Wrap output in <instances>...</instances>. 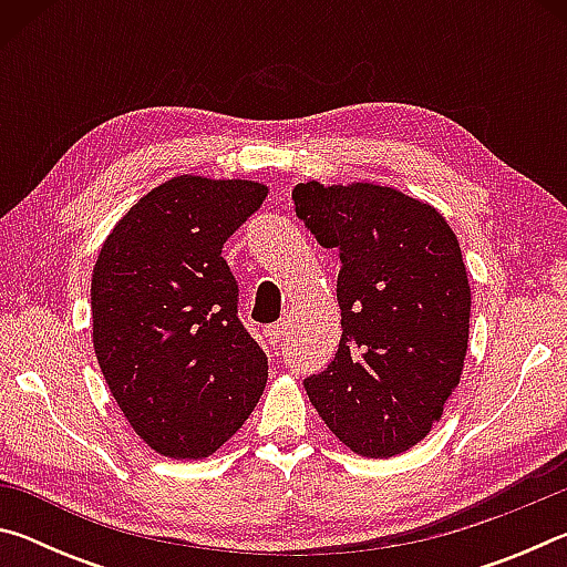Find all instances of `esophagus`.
I'll return each mask as SVG.
<instances>
[{
    "label": "esophagus",
    "instance_id": "esophagus-1",
    "mask_svg": "<svg viewBox=\"0 0 567 567\" xmlns=\"http://www.w3.org/2000/svg\"><path fill=\"white\" fill-rule=\"evenodd\" d=\"M285 330H287V322H285V320L270 324V340H272V342L285 340Z\"/></svg>",
    "mask_w": 567,
    "mask_h": 567
}]
</instances>
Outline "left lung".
<instances>
[{
	"instance_id": "1",
	"label": "left lung",
	"mask_w": 567,
	"mask_h": 567,
	"mask_svg": "<svg viewBox=\"0 0 567 567\" xmlns=\"http://www.w3.org/2000/svg\"><path fill=\"white\" fill-rule=\"evenodd\" d=\"M295 213L340 255L342 338L305 390L334 435L364 457L420 443L463 372L470 285L457 237L398 189L297 185Z\"/></svg>"
}]
</instances>
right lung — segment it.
I'll use <instances>...</instances> for the list:
<instances>
[{
  "mask_svg": "<svg viewBox=\"0 0 567 567\" xmlns=\"http://www.w3.org/2000/svg\"><path fill=\"white\" fill-rule=\"evenodd\" d=\"M265 197L257 182L175 177L100 249L94 352L124 417L159 455H213L262 395L267 354L239 320L223 245Z\"/></svg>",
  "mask_w": 567,
  "mask_h": 567,
  "instance_id": "1",
  "label": "right lung"
}]
</instances>
